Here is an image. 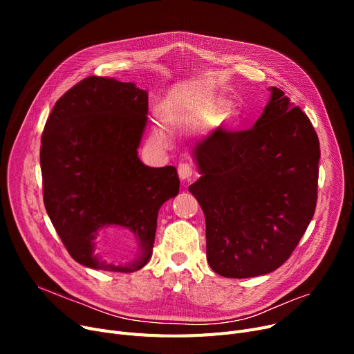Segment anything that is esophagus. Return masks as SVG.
I'll list each match as a JSON object with an SVG mask.
<instances>
[{
	"label": "esophagus",
	"instance_id": "1",
	"mask_svg": "<svg viewBox=\"0 0 354 354\" xmlns=\"http://www.w3.org/2000/svg\"><path fill=\"white\" fill-rule=\"evenodd\" d=\"M178 175L182 180H189L194 176V169L192 166L188 163H180L178 166Z\"/></svg>",
	"mask_w": 354,
	"mask_h": 354
}]
</instances>
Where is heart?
Masks as SVG:
<instances>
[{
  "instance_id": "obj_1",
  "label": "heart",
  "mask_w": 354,
  "mask_h": 354,
  "mask_svg": "<svg viewBox=\"0 0 354 354\" xmlns=\"http://www.w3.org/2000/svg\"><path fill=\"white\" fill-rule=\"evenodd\" d=\"M224 109H225V102H222L219 99H215V100H211V102H205L202 106H199V107H196L194 110H189L188 111V118L192 119V120H196V122L208 123V122L215 120L218 116H221L222 111H224ZM227 119H230V116H227ZM155 138L159 142H165L166 140L165 132H163L162 129H159V127L155 129Z\"/></svg>"
}]
</instances>
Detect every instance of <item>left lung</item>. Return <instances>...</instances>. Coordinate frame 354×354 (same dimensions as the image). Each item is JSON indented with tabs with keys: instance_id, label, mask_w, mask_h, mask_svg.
<instances>
[{
	"instance_id": "1",
	"label": "left lung",
	"mask_w": 354,
	"mask_h": 354,
	"mask_svg": "<svg viewBox=\"0 0 354 354\" xmlns=\"http://www.w3.org/2000/svg\"><path fill=\"white\" fill-rule=\"evenodd\" d=\"M254 127L216 132L192 151L201 178L189 187L205 215L207 258L228 278H251L281 267L315 211L320 143L284 91Z\"/></svg>"
}]
</instances>
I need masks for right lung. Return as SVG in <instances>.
<instances>
[{
	"label": "right lung",
	"mask_w": 354,
	"mask_h": 354,
	"mask_svg": "<svg viewBox=\"0 0 354 354\" xmlns=\"http://www.w3.org/2000/svg\"><path fill=\"white\" fill-rule=\"evenodd\" d=\"M147 123V91L135 83L91 76L54 104L41 138L44 205L74 261L133 272L152 255L158 214L179 194L175 166L151 167L138 156ZM123 227L138 241L129 263L107 262L101 234Z\"/></svg>",
	"instance_id": "obj_1"
}]
</instances>
